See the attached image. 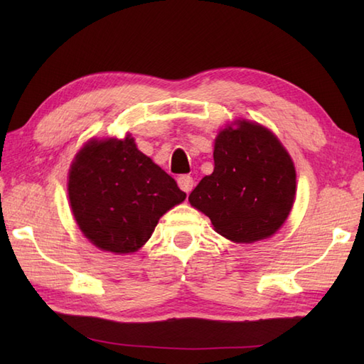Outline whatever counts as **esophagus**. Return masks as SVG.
Segmentation results:
<instances>
[{"mask_svg":"<svg viewBox=\"0 0 364 364\" xmlns=\"http://www.w3.org/2000/svg\"><path fill=\"white\" fill-rule=\"evenodd\" d=\"M178 186H180V189L186 192V194H189V192L194 189V178H192L191 175L178 176Z\"/></svg>","mask_w":364,"mask_h":364,"instance_id":"1","label":"esophagus"}]
</instances>
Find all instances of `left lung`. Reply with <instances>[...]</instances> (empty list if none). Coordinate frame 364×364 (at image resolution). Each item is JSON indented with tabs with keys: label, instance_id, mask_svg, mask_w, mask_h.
<instances>
[{
	"label": "left lung",
	"instance_id": "left-lung-1",
	"mask_svg": "<svg viewBox=\"0 0 364 364\" xmlns=\"http://www.w3.org/2000/svg\"><path fill=\"white\" fill-rule=\"evenodd\" d=\"M296 198V168L277 136L249 120L223 128L214 142V172L189 202L233 242L270 237L288 219Z\"/></svg>",
	"mask_w": 364,
	"mask_h": 364
}]
</instances>
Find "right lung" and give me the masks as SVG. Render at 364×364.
Wrapping results in <instances>:
<instances>
[{
    "label": "right lung",
    "instance_id": "1",
    "mask_svg": "<svg viewBox=\"0 0 364 364\" xmlns=\"http://www.w3.org/2000/svg\"><path fill=\"white\" fill-rule=\"evenodd\" d=\"M68 198L82 235L112 253H133L186 194L137 150L134 139H90L68 172Z\"/></svg>",
    "mask_w": 364,
    "mask_h": 364
}]
</instances>
